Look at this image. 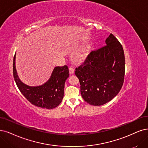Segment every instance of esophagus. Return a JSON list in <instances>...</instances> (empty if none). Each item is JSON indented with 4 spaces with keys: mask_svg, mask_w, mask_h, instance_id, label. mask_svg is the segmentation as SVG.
Returning a JSON list of instances; mask_svg holds the SVG:
<instances>
[{
    "mask_svg": "<svg viewBox=\"0 0 148 148\" xmlns=\"http://www.w3.org/2000/svg\"><path fill=\"white\" fill-rule=\"evenodd\" d=\"M69 74H74V68H73V67H69Z\"/></svg>",
    "mask_w": 148,
    "mask_h": 148,
    "instance_id": "34e87169",
    "label": "esophagus"
}]
</instances>
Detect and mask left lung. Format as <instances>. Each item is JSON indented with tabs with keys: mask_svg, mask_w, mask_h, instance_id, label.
I'll return each instance as SVG.
<instances>
[{
	"mask_svg": "<svg viewBox=\"0 0 148 148\" xmlns=\"http://www.w3.org/2000/svg\"><path fill=\"white\" fill-rule=\"evenodd\" d=\"M106 45L92 51L75 68L82 97L90 105L99 106L115 97L124 83L125 57L122 45L110 34Z\"/></svg>",
	"mask_w": 148,
	"mask_h": 148,
	"instance_id": "1",
	"label": "left lung"
}]
</instances>
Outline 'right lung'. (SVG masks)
Masks as SVG:
<instances>
[{
    "instance_id": "add662e5",
    "label": "right lung",
    "mask_w": 148,
    "mask_h": 148,
    "mask_svg": "<svg viewBox=\"0 0 148 148\" xmlns=\"http://www.w3.org/2000/svg\"><path fill=\"white\" fill-rule=\"evenodd\" d=\"M16 54L13 58V77L18 88L31 103L38 107L52 109L62 102L64 96V84L69 77L66 65L57 66L52 71L50 79L45 84L37 86H30L19 79L15 65Z\"/></svg>"
}]
</instances>
